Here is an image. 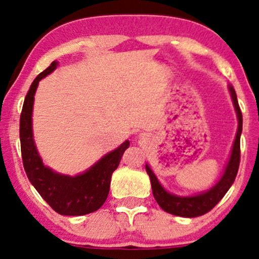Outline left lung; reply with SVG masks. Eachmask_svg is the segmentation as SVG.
<instances>
[{
  "mask_svg": "<svg viewBox=\"0 0 259 259\" xmlns=\"http://www.w3.org/2000/svg\"><path fill=\"white\" fill-rule=\"evenodd\" d=\"M230 90L231 97H233V102L237 113V119H239V129H237L236 139H235L233 151H231L230 159L225 169L224 175L219 183L215 186L208 191L203 192V194L197 196H191V197H180V196H174L171 194H168L159 181L157 180L156 175L151 170V168L146 165V171L151 179V185H152V192L154 196V200L159 204L165 212L170 213V214L179 215V217H186V218H194V217H200L206 214L210 209H213L217 203L224 197L227 194L228 190L233 185L235 178L237 175V170H239L240 165V136H241L242 132V113L240 109L239 102H237L236 94L233 86H229Z\"/></svg>",
  "mask_w": 259,
  "mask_h": 259,
  "instance_id": "obj_1",
  "label": "left lung"
}]
</instances>
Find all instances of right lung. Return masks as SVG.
Here are the masks:
<instances>
[{
  "mask_svg": "<svg viewBox=\"0 0 259 259\" xmlns=\"http://www.w3.org/2000/svg\"><path fill=\"white\" fill-rule=\"evenodd\" d=\"M56 67L57 62H52L47 69L38 74L25 96L19 123L23 165L28 179L53 210L62 215H84L95 212L105 203L112 174L119 165L124 151L129 147V141L126 140L84 174L76 177L57 174L45 167L32 139L31 113L38 81L53 72Z\"/></svg>",
  "mask_w": 259,
  "mask_h": 259,
  "instance_id": "obj_1",
  "label": "right lung"
}]
</instances>
